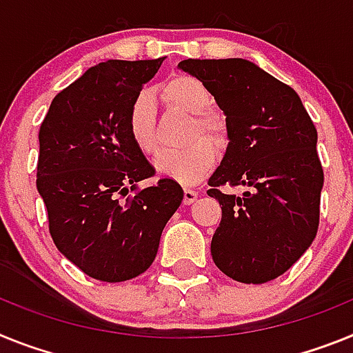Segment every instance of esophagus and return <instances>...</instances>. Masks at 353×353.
I'll use <instances>...</instances> for the list:
<instances>
[{
	"label": "esophagus",
	"instance_id": "obj_1",
	"mask_svg": "<svg viewBox=\"0 0 353 353\" xmlns=\"http://www.w3.org/2000/svg\"><path fill=\"white\" fill-rule=\"evenodd\" d=\"M197 197H199V194H197V192H195V190L185 188V195H183V202H185L186 206H188V204H194V202L197 201Z\"/></svg>",
	"mask_w": 353,
	"mask_h": 353
}]
</instances>
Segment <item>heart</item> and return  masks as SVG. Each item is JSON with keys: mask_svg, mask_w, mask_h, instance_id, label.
I'll use <instances>...</instances> for the list:
<instances>
[{"mask_svg": "<svg viewBox=\"0 0 353 353\" xmlns=\"http://www.w3.org/2000/svg\"><path fill=\"white\" fill-rule=\"evenodd\" d=\"M161 97L170 108L194 115L185 149L159 152L154 168L159 176L174 179L181 185H195L210 174L216 161L214 148L223 149L229 143V125L222 113L211 108L213 96L201 79L190 74L174 76L161 87ZM125 130L133 145L143 154L158 149L156 108L149 92H140L131 101L125 113ZM204 136V139L200 137Z\"/></svg>", "mask_w": 353, "mask_h": 353, "instance_id": "1", "label": "heart"}]
</instances>
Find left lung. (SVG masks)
<instances>
[{
  "label": "left lung",
  "instance_id": "1",
  "mask_svg": "<svg viewBox=\"0 0 353 353\" xmlns=\"http://www.w3.org/2000/svg\"><path fill=\"white\" fill-rule=\"evenodd\" d=\"M225 113L229 145L208 195L222 206L214 265L245 284L277 279L309 249L320 223L323 168L316 128L290 85L243 58L183 60ZM222 185H243V196Z\"/></svg>",
  "mask_w": 353,
  "mask_h": 353
}]
</instances>
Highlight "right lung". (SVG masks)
I'll list each match as a JSON object with an SVG mask.
<instances>
[{
	"instance_id": "obj_1",
	"label": "right lung",
	"mask_w": 353,
	"mask_h": 353,
	"mask_svg": "<svg viewBox=\"0 0 353 353\" xmlns=\"http://www.w3.org/2000/svg\"><path fill=\"white\" fill-rule=\"evenodd\" d=\"M165 60H108L54 96L39 130L37 190L57 249L104 283L143 274L154 261L183 188L156 174L125 130V113Z\"/></svg>"
}]
</instances>
